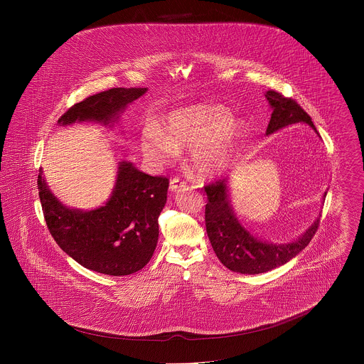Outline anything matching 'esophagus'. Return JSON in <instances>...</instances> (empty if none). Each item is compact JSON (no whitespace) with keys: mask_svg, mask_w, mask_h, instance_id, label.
Here are the masks:
<instances>
[{"mask_svg":"<svg viewBox=\"0 0 364 364\" xmlns=\"http://www.w3.org/2000/svg\"><path fill=\"white\" fill-rule=\"evenodd\" d=\"M186 186H187L186 181H183V180H180V178H172V180H171V184H169V188H171V191L181 190V188H184Z\"/></svg>","mask_w":364,"mask_h":364,"instance_id":"obj_1","label":"esophagus"}]
</instances>
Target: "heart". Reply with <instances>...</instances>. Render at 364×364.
<instances>
[{"label": "heart", "mask_w": 364, "mask_h": 364, "mask_svg": "<svg viewBox=\"0 0 364 364\" xmlns=\"http://www.w3.org/2000/svg\"><path fill=\"white\" fill-rule=\"evenodd\" d=\"M244 127L232 120V113L221 105H196L169 113L156 132L141 140L144 156L156 165L172 162L178 147L192 149L191 162L206 177L226 171L232 162L235 141Z\"/></svg>", "instance_id": "1"}]
</instances>
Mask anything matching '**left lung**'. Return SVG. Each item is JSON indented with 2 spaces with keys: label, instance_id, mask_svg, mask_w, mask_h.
Listing matches in <instances>:
<instances>
[{
  "label": "left lung",
  "instance_id": "left-lung-1",
  "mask_svg": "<svg viewBox=\"0 0 364 364\" xmlns=\"http://www.w3.org/2000/svg\"><path fill=\"white\" fill-rule=\"evenodd\" d=\"M266 98L273 109L266 135L294 122H306L315 129L311 117L292 98L284 97L273 90L266 92ZM205 192L208 195L205 221L208 240L217 258L236 273L259 274L285 264L309 245L319 226L318 218L301 237L292 242H263L237 221L230 206L225 178L210 183L205 187Z\"/></svg>",
  "mask_w": 364,
  "mask_h": 364
}]
</instances>
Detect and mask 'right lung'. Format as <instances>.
Masks as SVG:
<instances>
[{
    "instance_id": "add662e5",
    "label": "right lung",
    "mask_w": 364,
    "mask_h": 364,
    "mask_svg": "<svg viewBox=\"0 0 364 364\" xmlns=\"http://www.w3.org/2000/svg\"><path fill=\"white\" fill-rule=\"evenodd\" d=\"M147 88H110L90 95L58 119V124L116 122L125 106ZM169 178L119 164L116 186L105 206L83 211L65 208L38 174L39 199L53 239L83 267L107 276H128L151 259L158 242V217L166 203Z\"/></svg>"
}]
</instances>
